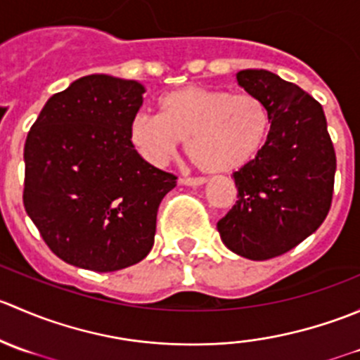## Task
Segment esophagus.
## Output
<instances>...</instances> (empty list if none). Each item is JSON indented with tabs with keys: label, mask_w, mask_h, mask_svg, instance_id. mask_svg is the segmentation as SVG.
<instances>
[{
	"label": "esophagus",
	"mask_w": 360,
	"mask_h": 360,
	"mask_svg": "<svg viewBox=\"0 0 360 360\" xmlns=\"http://www.w3.org/2000/svg\"><path fill=\"white\" fill-rule=\"evenodd\" d=\"M179 184H184V186H202V184H205V179L203 177H181Z\"/></svg>",
	"instance_id": "34e87169"
}]
</instances>
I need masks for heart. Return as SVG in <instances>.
Here are the masks:
<instances>
[{"mask_svg": "<svg viewBox=\"0 0 360 360\" xmlns=\"http://www.w3.org/2000/svg\"><path fill=\"white\" fill-rule=\"evenodd\" d=\"M271 116L252 94L186 85L165 94L160 115L139 112L129 137L148 163L160 167L186 141L188 157L209 174H226L249 165L266 144Z\"/></svg>", "mask_w": 360, "mask_h": 360, "instance_id": "obj_1", "label": "heart"}]
</instances>
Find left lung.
<instances>
[{"instance_id": "obj_1", "label": "left lung", "mask_w": 360, "mask_h": 360, "mask_svg": "<svg viewBox=\"0 0 360 360\" xmlns=\"http://www.w3.org/2000/svg\"><path fill=\"white\" fill-rule=\"evenodd\" d=\"M271 116L266 144L233 174L238 200L219 219L228 249L252 261L277 257L310 237L329 212L336 155L324 110L304 90L264 69L237 72Z\"/></svg>"}]
</instances>
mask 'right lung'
I'll list each match as a JSON object with an SVG mask.
<instances>
[{"label":"right lung","mask_w":360,"mask_h":360,"mask_svg":"<svg viewBox=\"0 0 360 360\" xmlns=\"http://www.w3.org/2000/svg\"><path fill=\"white\" fill-rule=\"evenodd\" d=\"M136 79L90 75L53 94L24 146V207L56 256L116 271L148 256L157 212L177 177L134 150L129 127L143 106Z\"/></svg>","instance_id":"1"}]
</instances>
